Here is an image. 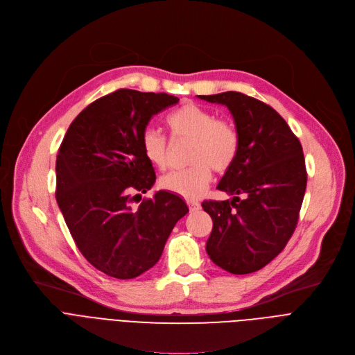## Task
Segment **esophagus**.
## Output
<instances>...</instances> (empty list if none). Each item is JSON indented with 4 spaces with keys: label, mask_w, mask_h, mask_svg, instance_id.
<instances>
[{
    "label": "esophagus",
    "mask_w": 355,
    "mask_h": 355,
    "mask_svg": "<svg viewBox=\"0 0 355 355\" xmlns=\"http://www.w3.org/2000/svg\"><path fill=\"white\" fill-rule=\"evenodd\" d=\"M187 206H189L190 211H198L200 209V203L195 202V200H187Z\"/></svg>",
    "instance_id": "34e87169"
}]
</instances>
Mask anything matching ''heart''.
<instances>
[{
	"mask_svg": "<svg viewBox=\"0 0 355 355\" xmlns=\"http://www.w3.org/2000/svg\"><path fill=\"white\" fill-rule=\"evenodd\" d=\"M175 141H190L189 162L192 166L173 171L160 178V186L187 200L199 199L209 187L211 169L226 172L237 157L240 135L233 122L217 119L216 114L196 103H184L166 118ZM145 157L153 166H168V139L153 128H146L141 138Z\"/></svg>",
	"mask_w": 355,
	"mask_h": 355,
	"instance_id": "heart-1",
	"label": "heart"
}]
</instances>
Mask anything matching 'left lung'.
<instances>
[{"mask_svg":"<svg viewBox=\"0 0 355 355\" xmlns=\"http://www.w3.org/2000/svg\"><path fill=\"white\" fill-rule=\"evenodd\" d=\"M198 96L227 106L240 135L237 157L217 184L233 199L202 203L213 220L206 252L232 275H249L294 233L307 186L303 148L287 122L256 98L233 91Z\"/></svg>","mask_w":355,"mask_h":355,"instance_id":"8db88e82","label":"left lung"}]
</instances>
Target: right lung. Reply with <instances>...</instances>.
<instances>
[{"label":"right lung","instance_id":"right-lung-1","mask_svg":"<svg viewBox=\"0 0 355 355\" xmlns=\"http://www.w3.org/2000/svg\"><path fill=\"white\" fill-rule=\"evenodd\" d=\"M179 102L168 94L118 89L80 112L57 156V202L79 252L105 275L128 280L152 268L189 207L159 190L141 148L150 118Z\"/></svg>","mask_w":355,"mask_h":355}]
</instances>
